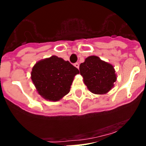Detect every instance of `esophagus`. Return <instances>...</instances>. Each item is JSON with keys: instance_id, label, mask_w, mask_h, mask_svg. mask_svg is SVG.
Segmentation results:
<instances>
[{"instance_id": "34e87169", "label": "esophagus", "mask_w": 146, "mask_h": 146, "mask_svg": "<svg viewBox=\"0 0 146 146\" xmlns=\"http://www.w3.org/2000/svg\"><path fill=\"white\" fill-rule=\"evenodd\" d=\"M74 66L76 68H79V63H74Z\"/></svg>"}]
</instances>
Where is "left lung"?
Segmentation results:
<instances>
[{"mask_svg": "<svg viewBox=\"0 0 146 146\" xmlns=\"http://www.w3.org/2000/svg\"><path fill=\"white\" fill-rule=\"evenodd\" d=\"M80 73L90 92L105 94L113 87L116 75L112 65L96 56H89L80 65Z\"/></svg>", "mask_w": 146, "mask_h": 146, "instance_id": "8db88e82", "label": "left lung"}]
</instances>
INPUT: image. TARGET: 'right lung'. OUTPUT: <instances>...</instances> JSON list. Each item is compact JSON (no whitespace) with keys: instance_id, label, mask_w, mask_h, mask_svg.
Segmentation results:
<instances>
[{"instance_id":"obj_1","label":"right lung","mask_w":146,"mask_h":146,"mask_svg":"<svg viewBox=\"0 0 146 146\" xmlns=\"http://www.w3.org/2000/svg\"><path fill=\"white\" fill-rule=\"evenodd\" d=\"M78 73V69L70 62L53 56L35 63L31 79L42 97L57 101L69 93L74 76Z\"/></svg>"}]
</instances>
